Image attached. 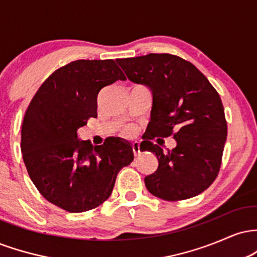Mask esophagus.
<instances>
[{
    "mask_svg": "<svg viewBox=\"0 0 257 257\" xmlns=\"http://www.w3.org/2000/svg\"><path fill=\"white\" fill-rule=\"evenodd\" d=\"M132 149H133V153H134L135 157H138V156L140 155V145H139L138 143H134L132 145Z\"/></svg>",
    "mask_w": 257,
    "mask_h": 257,
    "instance_id": "esophagus-1",
    "label": "esophagus"
}]
</instances>
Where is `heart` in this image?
<instances>
[{
  "label": "heart",
  "mask_w": 257,
  "mask_h": 257,
  "mask_svg": "<svg viewBox=\"0 0 257 257\" xmlns=\"http://www.w3.org/2000/svg\"><path fill=\"white\" fill-rule=\"evenodd\" d=\"M135 134V129L133 128V126H125L124 129L122 131V135L123 137H126V138H131L133 135Z\"/></svg>",
  "instance_id": "1"
}]
</instances>
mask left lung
<instances>
[{"label":"left lung","instance_id":"1","mask_svg":"<svg viewBox=\"0 0 257 257\" xmlns=\"http://www.w3.org/2000/svg\"><path fill=\"white\" fill-rule=\"evenodd\" d=\"M117 63L132 82L152 90L150 135L140 150L155 153L158 168L145 178L147 190L168 202L202 193L220 172L227 138L219 93L193 64L176 55L147 54L117 59ZM169 136L177 146L163 153L159 146Z\"/></svg>","mask_w":257,"mask_h":257}]
</instances>
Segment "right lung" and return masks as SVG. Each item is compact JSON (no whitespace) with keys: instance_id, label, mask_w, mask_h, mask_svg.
<instances>
[{"instance_id":"right-lung-1","label":"right lung","mask_w":257,"mask_h":257,"mask_svg":"<svg viewBox=\"0 0 257 257\" xmlns=\"http://www.w3.org/2000/svg\"><path fill=\"white\" fill-rule=\"evenodd\" d=\"M125 81L116 61L76 60L55 70L26 108L20 149L29 176L48 202L83 213L111 196L117 174L134 159L129 144L106 139L79 141L77 129L95 118L98 94Z\"/></svg>"}]
</instances>
